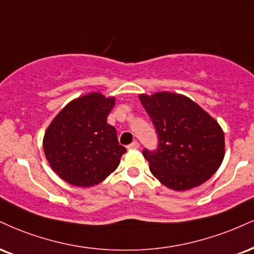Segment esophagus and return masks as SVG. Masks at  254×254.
<instances>
[{"instance_id": "esophagus-1", "label": "esophagus", "mask_w": 254, "mask_h": 254, "mask_svg": "<svg viewBox=\"0 0 254 254\" xmlns=\"http://www.w3.org/2000/svg\"><path fill=\"white\" fill-rule=\"evenodd\" d=\"M139 148V143L135 140V142H132L131 144L127 145V149H138Z\"/></svg>"}]
</instances>
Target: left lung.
Here are the masks:
<instances>
[{
	"mask_svg": "<svg viewBox=\"0 0 254 254\" xmlns=\"http://www.w3.org/2000/svg\"><path fill=\"white\" fill-rule=\"evenodd\" d=\"M158 137L155 150L143 149L154 176L174 190H187L212 177L224 160L221 127L196 103L181 94H140Z\"/></svg>",
	"mask_w": 254,
	"mask_h": 254,
	"instance_id": "8db88e82",
	"label": "left lung"
}]
</instances>
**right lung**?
<instances>
[{
  "label": "right lung",
  "mask_w": 254,
  "mask_h": 254,
  "mask_svg": "<svg viewBox=\"0 0 254 254\" xmlns=\"http://www.w3.org/2000/svg\"><path fill=\"white\" fill-rule=\"evenodd\" d=\"M115 98L90 93L73 100L53 119L44 138L52 169L78 187L98 185L115 172L127 149L106 119Z\"/></svg>",
  "instance_id": "obj_1"
}]
</instances>
